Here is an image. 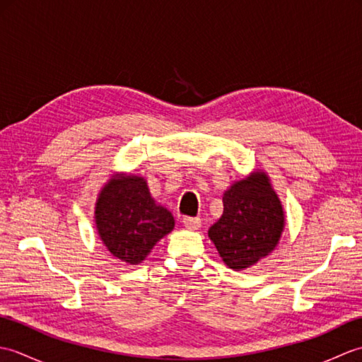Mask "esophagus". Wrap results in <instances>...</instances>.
Here are the masks:
<instances>
[{
    "label": "esophagus",
    "mask_w": 362,
    "mask_h": 362,
    "mask_svg": "<svg viewBox=\"0 0 362 362\" xmlns=\"http://www.w3.org/2000/svg\"><path fill=\"white\" fill-rule=\"evenodd\" d=\"M183 226H185L188 230H197L202 226V221L199 218H183Z\"/></svg>",
    "instance_id": "esophagus-1"
}]
</instances>
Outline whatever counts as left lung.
Segmentation results:
<instances>
[{
    "label": "left lung",
    "instance_id": "1",
    "mask_svg": "<svg viewBox=\"0 0 362 362\" xmlns=\"http://www.w3.org/2000/svg\"><path fill=\"white\" fill-rule=\"evenodd\" d=\"M224 213L209 230L222 261L244 271L266 258L280 243L286 218L267 173L257 169L235 180L222 196Z\"/></svg>",
    "mask_w": 362,
    "mask_h": 362
}]
</instances>
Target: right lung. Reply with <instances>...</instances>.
Here are the masks:
<instances>
[{"label": "right lung", "instance_id": "add662e5", "mask_svg": "<svg viewBox=\"0 0 362 362\" xmlns=\"http://www.w3.org/2000/svg\"><path fill=\"white\" fill-rule=\"evenodd\" d=\"M95 224L107 250L122 263L136 266L173 232L175 222L173 213L151 196L144 177L113 173L98 193Z\"/></svg>", "mask_w": 362, "mask_h": 362}]
</instances>
